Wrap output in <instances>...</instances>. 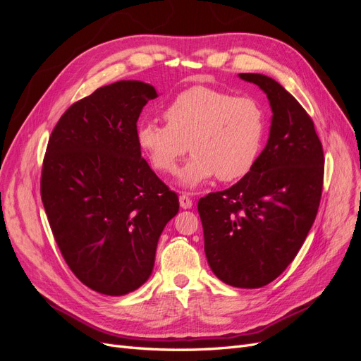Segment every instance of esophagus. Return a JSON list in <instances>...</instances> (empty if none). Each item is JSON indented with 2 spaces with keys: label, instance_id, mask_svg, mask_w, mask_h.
I'll use <instances>...</instances> for the list:
<instances>
[{
  "label": "esophagus",
  "instance_id": "34e87169",
  "mask_svg": "<svg viewBox=\"0 0 361 361\" xmlns=\"http://www.w3.org/2000/svg\"><path fill=\"white\" fill-rule=\"evenodd\" d=\"M179 203H180L182 209H190V207L192 206V200L188 194H182L179 197Z\"/></svg>",
  "mask_w": 361,
  "mask_h": 361
}]
</instances>
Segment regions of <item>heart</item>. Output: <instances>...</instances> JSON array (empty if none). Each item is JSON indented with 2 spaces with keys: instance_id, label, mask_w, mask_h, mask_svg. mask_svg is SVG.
Wrapping results in <instances>:
<instances>
[{
  "instance_id": "b5f03b06",
  "label": "heart",
  "mask_w": 361,
  "mask_h": 361,
  "mask_svg": "<svg viewBox=\"0 0 361 361\" xmlns=\"http://www.w3.org/2000/svg\"><path fill=\"white\" fill-rule=\"evenodd\" d=\"M164 116L167 123L145 120L138 125V145L164 174L176 173L190 149L192 158L179 174L185 188L214 176L221 182L244 178L264 146L267 117L253 97L195 85L174 97Z\"/></svg>"
}]
</instances>
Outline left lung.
Returning a JSON list of instances; mask_svg holds the SVG:
<instances>
[{"label":"left lung","instance_id":"1","mask_svg":"<svg viewBox=\"0 0 361 361\" xmlns=\"http://www.w3.org/2000/svg\"><path fill=\"white\" fill-rule=\"evenodd\" d=\"M239 78L267 93L268 143L248 174L204 195L197 209L214 274L231 286L255 289L276 280L309 235L321 203L324 150L310 116L276 80L260 73Z\"/></svg>","mask_w":361,"mask_h":361}]
</instances>
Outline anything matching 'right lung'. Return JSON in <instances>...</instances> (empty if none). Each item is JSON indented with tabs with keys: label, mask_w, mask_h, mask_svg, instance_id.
Listing matches in <instances>:
<instances>
[{
	"label": "right lung",
	"mask_w": 361,
	"mask_h": 361,
	"mask_svg": "<svg viewBox=\"0 0 361 361\" xmlns=\"http://www.w3.org/2000/svg\"><path fill=\"white\" fill-rule=\"evenodd\" d=\"M157 96L141 81L101 87L64 111L43 158L42 202L61 255L85 286L111 297L146 283L179 211L137 140L140 113Z\"/></svg>",
	"instance_id": "1"
}]
</instances>
